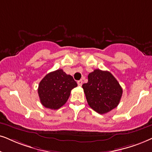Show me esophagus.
I'll return each mask as SVG.
<instances>
[{
    "instance_id": "34e87169",
    "label": "esophagus",
    "mask_w": 152,
    "mask_h": 152,
    "mask_svg": "<svg viewBox=\"0 0 152 152\" xmlns=\"http://www.w3.org/2000/svg\"><path fill=\"white\" fill-rule=\"evenodd\" d=\"M77 83H78V85L79 86H82V83H83V81H82V80H78V81H77Z\"/></svg>"
}]
</instances>
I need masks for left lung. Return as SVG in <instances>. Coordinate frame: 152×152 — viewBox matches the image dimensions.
I'll return each instance as SVG.
<instances>
[{
	"label": "left lung",
	"mask_w": 152,
	"mask_h": 152,
	"mask_svg": "<svg viewBox=\"0 0 152 152\" xmlns=\"http://www.w3.org/2000/svg\"><path fill=\"white\" fill-rule=\"evenodd\" d=\"M87 83L83 84L88 105L100 114L116 108L123 90L114 76L107 71L95 69L88 74Z\"/></svg>",
	"instance_id": "8db88e82"
}]
</instances>
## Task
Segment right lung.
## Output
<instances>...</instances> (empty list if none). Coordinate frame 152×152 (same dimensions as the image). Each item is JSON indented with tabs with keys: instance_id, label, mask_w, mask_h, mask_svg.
Here are the masks:
<instances>
[{
	"instance_id": "right-lung-1",
	"label": "right lung",
	"mask_w": 152,
	"mask_h": 152,
	"mask_svg": "<svg viewBox=\"0 0 152 152\" xmlns=\"http://www.w3.org/2000/svg\"><path fill=\"white\" fill-rule=\"evenodd\" d=\"M77 83L62 69L48 74L40 82L38 93L40 101L46 108L56 110L62 107Z\"/></svg>"
}]
</instances>
